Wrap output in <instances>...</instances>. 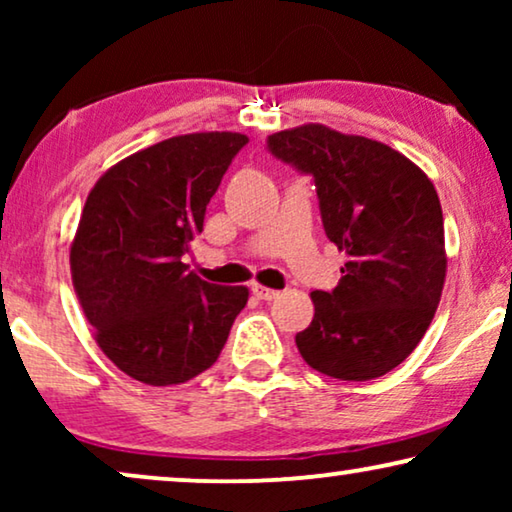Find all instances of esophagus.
I'll list each match as a JSON object with an SVG mask.
<instances>
[{
	"label": "esophagus",
	"mask_w": 512,
	"mask_h": 512,
	"mask_svg": "<svg viewBox=\"0 0 512 512\" xmlns=\"http://www.w3.org/2000/svg\"><path fill=\"white\" fill-rule=\"evenodd\" d=\"M251 291H254V296L258 300H275L279 296V291L270 289V286H261V284H254L251 286Z\"/></svg>",
	"instance_id": "34e87169"
}]
</instances>
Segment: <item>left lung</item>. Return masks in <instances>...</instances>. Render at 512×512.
I'll list each match as a JSON object with an SVG mask.
<instances>
[{
	"mask_svg": "<svg viewBox=\"0 0 512 512\" xmlns=\"http://www.w3.org/2000/svg\"><path fill=\"white\" fill-rule=\"evenodd\" d=\"M268 149L312 174L324 230L345 251L333 291H312L296 335L305 363L335 380L387 375L424 338L443 293V209L431 179L391 146L321 123L275 132Z\"/></svg>",
	"mask_w": 512,
	"mask_h": 512,
	"instance_id": "8db88e82",
	"label": "left lung"
}]
</instances>
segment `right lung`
Instances as JSON below:
<instances>
[{"instance_id":"add662e5","label":"right lung","mask_w":512,"mask_h":512,"mask_svg":"<svg viewBox=\"0 0 512 512\" xmlns=\"http://www.w3.org/2000/svg\"><path fill=\"white\" fill-rule=\"evenodd\" d=\"M240 132L163 139L109 167L88 193L69 265L74 291L107 359L151 387L212 368L247 286H219L184 263Z\"/></svg>"}]
</instances>
